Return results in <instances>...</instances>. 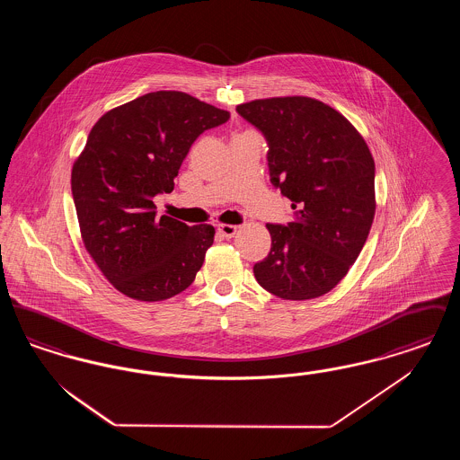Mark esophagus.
Here are the masks:
<instances>
[{
	"label": "esophagus",
	"mask_w": 460,
	"mask_h": 460,
	"mask_svg": "<svg viewBox=\"0 0 460 460\" xmlns=\"http://www.w3.org/2000/svg\"><path fill=\"white\" fill-rule=\"evenodd\" d=\"M236 231H238V227L233 226V224H219V226H217V233H219L222 238H226V240L233 238V236L236 234Z\"/></svg>",
	"instance_id": "obj_1"
}]
</instances>
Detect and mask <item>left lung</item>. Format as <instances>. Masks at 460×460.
Returning a JSON list of instances; mask_svg holds the SVG:
<instances>
[{
	"mask_svg": "<svg viewBox=\"0 0 460 460\" xmlns=\"http://www.w3.org/2000/svg\"><path fill=\"white\" fill-rule=\"evenodd\" d=\"M269 145L270 182L291 199L288 226L267 224L269 255L253 265L263 289L283 300L326 295L349 272L371 231L374 158L350 122L308 96L241 103Z\"/></svg>",
	"mask_w": 460,
	"mask_h": 460,
	"instance_id": "8db88e82",
	"label": "left lung"
}]
</instances>
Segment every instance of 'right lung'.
<instances>
[{"mask_svg": "<svg viewBox=\"0 0 460 460\" xmlns=\"http://www.w3.org/2000/svg\"><path fill=\"white\" fill-rule=\"evenodd\" d=\"M229 111L181 91H156L107 111L72 167V197L91 259L122 295L162 302L197 278L214 243L210 224L156 217L198 136Z\"/></svg>", "mask_w": 460, "mask_h": 460, "instance_id": "right-lung-1", "label": "right lung"}]
</instances>
